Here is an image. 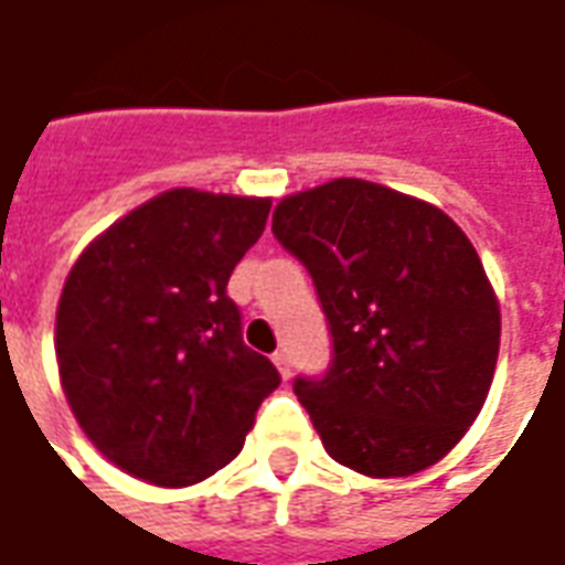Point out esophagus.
<instances>
[{
  "label": "esophagus",
  "mask_w": 565,
  "mask_h": 565,
  "mask_svg": "<svg viewBox=\"0 0 565 565\" xmlns=\"http://www.w3.org/2000/svg\"><path fill=\"white\" fill-rule=\"evenodd\" d=\"M271 364L278 366L281 379H290V358H287V351H275L271 354Z\"/></svg>",
  "instance_id": "esophagus-1"
}]
</instances>
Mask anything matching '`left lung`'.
Returning a JSON list of instances; mask_svg holds the SVG:
<instances>
[{
  "label": "left lung",
  "instance_id": "8db88e82",
  "mask_svg": "<svg viewBox=\"0 0 565 565\" xmlns=\"http://www.w3.org/2000/svg\"><path fill=\"white\" fill-rule=\"evenodd\" d=\"M271 232L311 271L333 333L330 373L294 385L330 459L376 480L437 465L499 361L502 311L475 244L440 207L358 177L284 195Z\"/></svg>",
  "mask_w": 565,
  "mask_h": 565
}]
</instances>
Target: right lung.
Segmentation results:
<instances>
[{
    "mask_svg": "<svg viewBox=\"0 0 565 565\" xmlns=\"http://www.w3.org/2000/svg\"><path fill=\"white\" fill-rule=\"evenodd\" d=\"M269 207L259 195L168 189L73 263L54 323L61 388L118 471L183 489L242 452L281 376L244 345L226 284Z\"/></svg>",
    "mask_w": 565,
    "mask_h": 565,
    "instance_id": "1",
    "label": "right lung"
}]
</instances>
